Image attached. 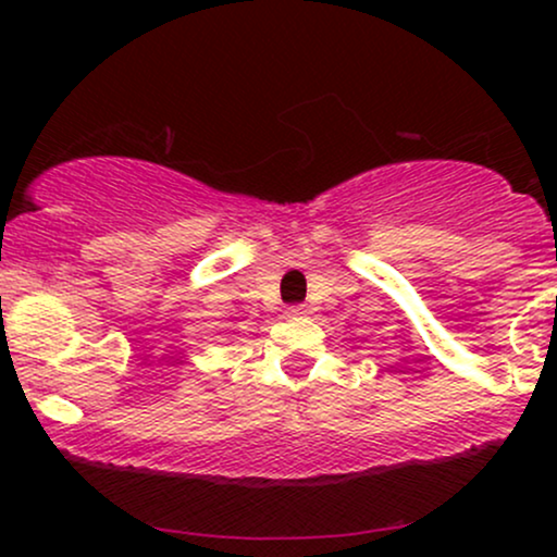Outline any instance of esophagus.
<instances>
[{
  "instance_id": "34e87169",
  "label": "esophagus",
  "mask_w": 557,
  "mask_h": 557,
  "mask_svg": "<svg viewBox=\"0 0 557 557\" xmlns=\"http://www.w3.org/2000/svg\"><path fill=\"white\" fill-rule=\"evenodd\" d=\"M287 314H293V317H298V314H306V306H300V304L290 306V309H287Z\"/></svg>"
}]
</instances>
